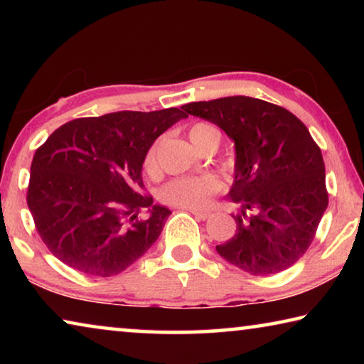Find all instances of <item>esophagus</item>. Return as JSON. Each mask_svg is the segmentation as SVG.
<instances>
[{
	"label": "esophagus",
	"mask_w": 364,
	"mask_h": 364,
	"mask_svg": "<svg viewBox=\"0 0 364 364\" xmlns=\"http://www.w3.org/2000/svg\"><path fill=\"white\" fill-rule=\"evenodd\" d=\"M189 212L193 213L197 220L210 218V212H207V210H194V208H189Z\"/></svg>",
	"instance_id": "34e87169"
}]
</instances>
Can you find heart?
<instances>
[{
  "label": "heart",
  "instance_id": "b5f03b06",
  "mask_svg": "<svg viewBox=\"0 0 364 364\" xmlns=\"http://www.w3.org/2000/svg\"><path fill=\"white\" fill-rule=\"evenodd\" d=\"M189 139L196 147L208 139L220 143V130L210 123H196L189 130ZM147 173L157 171V146H152L144 160ZM221 189V181L213 175L200 176H181L168 181L159 191V197L164 202L180 207H204L213 194Z\"/></svg>",
  "mask_w": 364,
  "mask_h": 364
}]
</instances>
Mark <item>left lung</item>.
I'll list each match as a JSON object with an SVG mask.
<instances>
[{"instance_id": "obj_1", "label": "left lung", "mask_w": 364, "mask_h": 364, "mask_svg": "<svg viewBox=\"0 0 364 364\" xmlns=\"http://www.w3.org/2000/svg\"><path fill=\"white\" fill-rule=\"evenodd\" d=\"M183 110L215 123L234 143L228 199L239 213L218 254L254 276L291 268L328 208L323 156L308 128L287 109L249 96L189 102Z\"/></svg>"}]
</instances>
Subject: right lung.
I'll list each match as a JSON object with an SVG mask.
<instances>
[{"instance_id": "1", "label": "right lung", "mask_w": 364, "mask_h": 364, "mask_svg": "<svg viewBox=\"0 0 364 364\" xmlns=\"http://www.w3.org/2000/svg\"><path fill=\"white\" fill-rule=\"evenodd\" d=\"M186 117L170 107L77 119L36 149L27 204L54 257L83 274L109 278L152 247L171 212L138 193L141 170L154 141Z\"/></svg>"}]
</instances>
